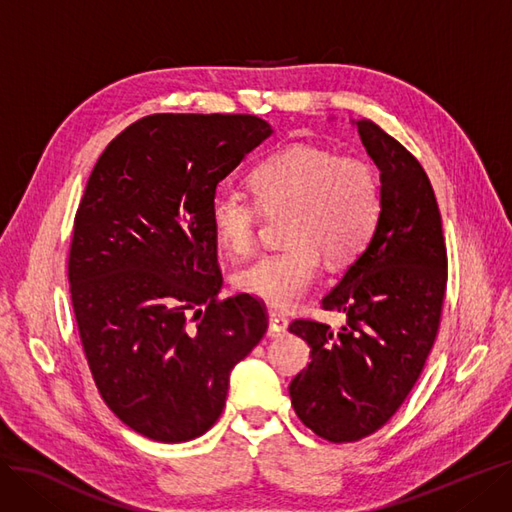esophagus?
I'll return each mask as SVG.
<instances>
[{
	"instance_id": "1",
	"label": "esophagus",
	"mask_w": 512,
	"mask_h": 512,
	"mask_svg": "<svg viewBox=\"0 0 512 512\" xmlns=\"http://www.w3.org/2000/svg\"><path fill=\"white\" fill-rule=\"evenodd\" d=\"M268 316H270V329H268V335H270V337H278V335H282V333L287 331L289 318H287L285 314L278 312V310H270Z\"/></svg>"
}]
</instances>
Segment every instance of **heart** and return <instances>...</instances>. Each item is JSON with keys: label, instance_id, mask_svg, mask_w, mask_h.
<instances>
[{"label": "heart", "instance_id": "obj_1", "mask_svg": "<svg viewBox=\"0 0 512 512\" xmlns=\"http://www.w3.org/2000/svg\"><path fill=\"white\" fill-rule=\"evenodd\" d=\"M253 198L219 189L208 208L213 234L234 257L255 251L263 215L282 221L289 246L242 268L236 287L270 306L289 308L304 297L320 270V255L346 266L371 242L382 215V185L361 156H337L314 145L280 149L249 175Z\"/></svg>", "mask_w": 512, "mask_h": 512}]
</instances>
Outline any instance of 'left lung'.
I'll return each mask as SVG.
<instances>
[{"label": "left lung", "mask_w": 512, "mask_h": 512, "mask_svg": "<svg viewBox=\"0 0 512 512\" xmlns=\"http://www.w3.org/2000/svg\"><path fill=\"white\" fill-rule=\"evenodd\" d=\"M358 135L380 168L382 215L367 249L323 299L346 314L342 331L295 318L312 363L289 386L297 418L331 443L361 441L405 403L437 339L447 246L437 198L411 151L371 120Z\"/></svg>", "instance_id": "8db88e82"}]
</instances>
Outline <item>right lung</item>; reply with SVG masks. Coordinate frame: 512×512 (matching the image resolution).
Segmentation results:
<instances>
[{"mask_svg":"<svg viewBox=\"0 0 512 512\" xmlns=\"http://www.w3.org/2000/svg\"><path fill=\"white\" fill-rule=\"evenodd\" d=\"M270 135L249 113H154L105 147L86 183L69 249L75 323L103 401L151 441L202 437L268 331L259 299L219 297L208 208Z\"/></svg>","mask_w":512,"mask_h":512,"instance_id":"add662e5","label":"right lung"}]
</instances>
